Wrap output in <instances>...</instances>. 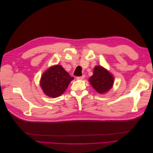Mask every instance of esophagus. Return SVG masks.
<instances>
[{"label": "esophagus", "instance_id": "1", "mask_svg": "<svg viewBox=\"0 0 153 153\" xmlns=\"http://www.w3.org/2000/svg\"><path fill=\"white\" fill-rule=\"evenodd\" d=\"M84 78H85V76L82 75V76H77L76 78V80H83Z\"/></svg>", "mask_w": 153, "mask_h": 153}]
</instances>
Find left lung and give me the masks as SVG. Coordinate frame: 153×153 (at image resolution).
I'll return each mask as SVG.
<instances>
[{"mask_svg": "<svg viewBox=\"0 0 153 153\" xmlns=\"http://www.w3.org/2000/svg\"><path fill=\"white\" fill-rule=\"evenodd\" d=\"M114 78L112 74L102 66L94 68L93 75L89 79L94 89L100 94H104L112 88Z\"/></svg>", "mask_w": 153, "mask_h": 153, "instance_id": "8db88e82", "label": "left lung"}]
</instances>
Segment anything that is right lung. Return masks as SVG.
<instances>
[{"mask_svg":"<svg viewBox=\"0 0 153 153\" xmlns=\"http://www.w3.org/2000/svg\"><path fill=\"white\" fill-rule=\"evenodd\" d=\"M74 78L60 65L48 69L41 78L40 85L44 93L52 98L61 96Z\"/></svg>","mask_w":153,"mask_h":153,"instance_id":"add662e5","label":"right lung"}]
</instances>
